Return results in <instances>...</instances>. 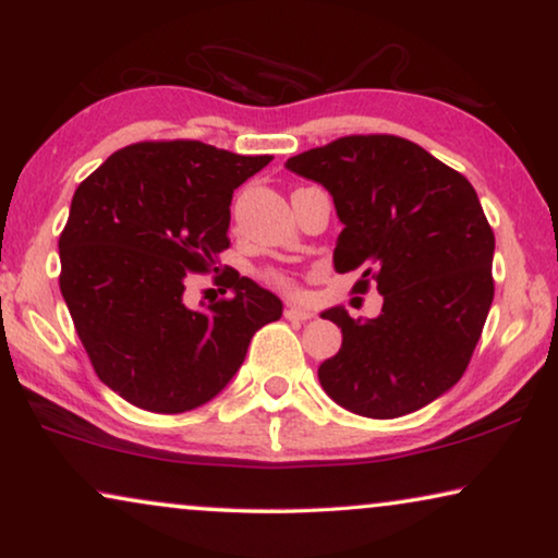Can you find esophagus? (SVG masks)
<instances>
[{"instance_id":"esophagus-1","label":"esophagus","mask_w":558,"mask_h":558,"mask_svg":"<svg viewBox=\"0 0 558 558\" xmlns=\"http://www.w3.org/2000/svg\"><path fill=\"white\" fill-rule=\"evenodd\" d=\"M284 317L292 319V323H307V319H312L315 315H312L310 310L296 307V304H287V307H284Z\"/></svg>"}]
</instances>
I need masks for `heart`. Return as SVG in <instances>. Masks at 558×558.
Segmentation results:
<instances>
[{
	"mask_svg": "<svg viewBox=\"0 0 558 558\" xmlns=\"http://www.w3.org/2000/svg\"><path fill=\"white\" fill-rule=\"evenodd\" d=\"M264 279H266V284L277 287L279 292H287V294H296V292H300V284H296V279H294L289 271H284V269H269V271H264Z\"/></svg>",
	"mask_w": 558,
	"mask_h": 558,
	"instance_id": "heart-1",
	"label": "heart"
}]
</instances>
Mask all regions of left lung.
Instances as JSON below:
<instances>
[{
    "label": "left lung",
    "instance_id": "obj_1",
    "mask_svg": "<svg viewBox=\"0 0 558 558\" xmlns=\"http://www.w3.org/2000/svg\"><path fill=\"white\" fill-rule=\"evenodd\" d=\"M332 195L342 220L335 269L361 271L353 292L384 294L380 315L323 312L342 330L319 384L342 409L396 418L449 391L490 312L495 235L468 178L393 134H350L289 157Z\"/></svg>",
    "mask_w": 558,
    "mask_h": 558
}]
</instances>
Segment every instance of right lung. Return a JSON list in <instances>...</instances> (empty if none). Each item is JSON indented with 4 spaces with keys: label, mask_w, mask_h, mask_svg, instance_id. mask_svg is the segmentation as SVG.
<instances>
[{
    "label": "right lung",
    "mask_w": 558,
    "mask_h": 558,
    "mask_svg": "<svg viewBox=\"0 0 558 558\" xmlns=\"http://www.w3.org/2000/svg\"><path fill=\"white\" fill-rule=\"evenodd\" d=\"M271 162L195 140L136 142L75 190L60 233V292L96 376L134 407L182 414L223 391L281 300L226 266L228 300L182 302L190 274L231 246L233 190ZM223 289V292H226Z\"/></svg>",
    "instance_id": "right-lung-1"
}]
</instances>
